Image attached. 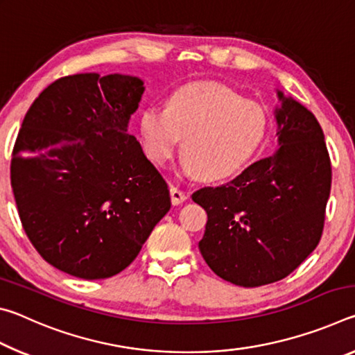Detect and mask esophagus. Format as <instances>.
I'll use <instances>...</instances> for the list:
<instances>
[{
	"label": "esophagus",
	"instance_id": "obj_1",
	"mask_svg": "<svg viewBox=\"0 0 355 355\" xmlns=\"http://www.w3.org/2000/svg\"><path fill=\"white\" fill-rule=\"evenodd\" d=\"M169 191H171V200L173 205H180V203H183L186 199H188V196H186L182 189L175 188V186H171Z\"/></svg>",
	"mask_w": 355,
	"mask_h": 355
}]
</instances>
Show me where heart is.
I'll return each instance as SVG.
<instances>
[{
  "label": "heart",
  "instance_id": "obj_1",
  "mask_svg": "<svg viewBox=\"0 0 355 355\" xmlns=\"http://www.w3.org/2000/svg\"><path fill=\"white\" fill-rule=\"evenodd\" d=\"M144 150L156 166L173 158L183 139V169L208 182L232 177L255 155L268 130L263 107L218 83L177 89L166 111L150 106L141 114Z\"/></svg>",
  "mask_w": 355,
  "mask_h": 355
}]
</instances>
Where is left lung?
Masks as SVG:
<instances>
[{"instance_id":"obj_1","label":"left lung","mask_w":355,"mask_h":355,"mask_svg":"<svg viewBox=\"0 0 355 355\" xmlns=\"http://www.w3.org/2000/svg\"><path fill=\"white\" fill-rule=\"evenodd\" d=\"M279 148L192 200L208 214L199 249L214 274L254 288L291 274L320 243L332 167L316 117L277 91Z\"/></svg>"}]
</instances>
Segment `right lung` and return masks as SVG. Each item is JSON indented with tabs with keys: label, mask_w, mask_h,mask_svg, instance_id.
I'll use <instances>...</instances> for the list:
<instances>
[{
	"label": "right lung",
	"mask_w": 355,
	"mask_h": 355,
	"mask_svg": "<svg viewBox=\"0 0 355 355\" xmlns=\"http://www.w3.org/2000/svg\"><path fill=\"white\" fill-rule=\"evenodd\" d=\"M144 89L130 75L64 76L23 119L12 191L29 241L59 271L112 277L171 209L164 178L128 135Z\"/></svg>",
	"instance_id": "add662e5"
}]
</instances>
